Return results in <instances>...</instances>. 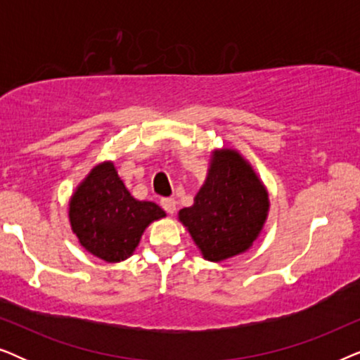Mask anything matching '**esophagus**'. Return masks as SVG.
Instances as JSON below:
<instances>
[{
	"mask_svg": "<svg viewBox=\"0 0 360 360\" xmlns=\"http://www.w3.org/2000/svg\"><path fill=\"white\" fill-rule=\"evenodd\" d=\"M160 205H162V208H164L167 213H170V214H174L175 213V210H176V201L174 200V198H162L160 200Z\"/></svg>",
	"mask_w": 360,
	"mask_h": 360,
	"instance_id": "1",
	"label": "esophagus"
}]
</instances>
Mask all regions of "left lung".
I'll use <instances>...</instances> for the list:
<instances>
[{"mask_svg": "<svg viewBox=\"0 0 360 360\" xmlns=\"http://www.w3.org/2000/svg\"><path fill=\"white\" fill-rule=\"evenodd\" d=\"M269 193L252 165L234 149L211 154L193 205L179 211L203 259L223 262L252 248L269 216Z\"/></svg>", "mask_w": 360, "mask_h": 360, "instance_id": "8db88e82", "label": "left lung"}]
</instances>
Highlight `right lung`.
Wrapping results in <instances>:
<instances>
[{
    "instance_id": "add662e5",
    "label": "right lung",
    "mask_w": 360,
    "mask_h": 360,
    "mask_svg": "<svg viewBox=\"0 0 360 360\" xmlns=\"http://www.w3.org/2000/svg\"><path fill=\"white\" fill-rule=\"evenodd\" d=\"M165 218L152 201L129 193L112 162L93 167L68 201V219L82 248L105 262H121L134 254L147 226Z\"/></svg>"
}]
</instances>
